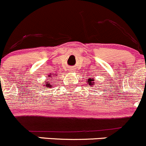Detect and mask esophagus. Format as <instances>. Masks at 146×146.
I'll list each match as a JSON object with an SVG mask.
<instances>
[{
  "instance_id": "34e87169",
  "label": "esophagus",
  "mask_w": 146,
  "mask_h": 146,
  "mask_svg": "<svg viewBox=\"0 0 146 146\" xmlns=\"http://www.w3.org/2000/svg\"><path fill=\"white\" fill-rule=\"evenodd\" d=\"M74 70V67H71V68L70 69V71H72V72H73Z\"/></svg>"
}]
</instances>
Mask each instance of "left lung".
<instances>
[{
  "label": "left lung",
  "mask_w": 146,
  "mask_h": 146,
  "mask_svg": "<svg viewBox=\"0 0 146 146\" xmlns=\"http://www.w3.org/2000/svg\"><path fill=\"white\" fill-rule=\"evenodd\" d=\"M86 82H87V84L89 85V86H94V84L95 83L94 82V79H93V78H89V79H88V80H86Z\"/></svg>",
  "instance_id": "left-lung-1"
}]
</instances>
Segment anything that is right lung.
Returning <instances> with one entry per match:
<instances>
[{
  "instance_id": "add662e5",
  "label": "right lung",
  "mask_w": 146,
  "mask_h": 146,
  "mask_svg": "<svg viewBox=\"0 0 146 146\" xmlns=\"http://www.w3.org/2000/svg\"><path fill=\"white\" fill-rule=\"evenodd\" d=\"M55 75H57V74H55ZM53 76H52L51 75V74H50V75H48V80L49 81H50V82H48V81H47V82H45V84H44V85L43 86H44V88H52V87H53V85H52V81L53 80H52V79H53V77H52Z\"/></svg>"
}]
</instances>
